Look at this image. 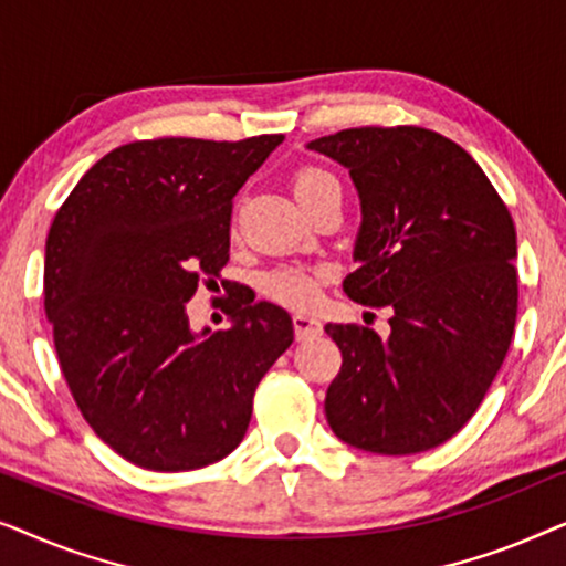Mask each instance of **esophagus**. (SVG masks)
<instances>
[{
	"label": "esophagus",
	"mask_w": 566,
	"mask_h": 566,
	"mask_svg": "<svg viewBox=\"0 0 566 566\" xmlns=\"http://www.w3.org/2000/svg\"><path fill=\"white\" fill-rule=\"evenodd\" d=\"M293 332H296V339H312L322 335V322L316 316L308 314H293Z\"/></svg>",
	"instance_id": "obj_1"
}]
</instances>
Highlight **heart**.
Wrapping results in <instances>:
<instances>
[{"mask_svg": "<svg viewBox=\"0 0 566 566\" xmlns=\"http://www.w3.org/2000/svg\"><path fill=\"white\" fill-rule=\"evenodd\" d=\"M293 192H296L298 203L308 208L316 200L329 196V192H339L337 177L327 172V169L306 165L293 175ZM327 277V270H308V268H275L262 277V293L268 298L277 301V304L306 308L312 306L316 296H319V285Z\"/></svg>", "mask_w": 566, "mask_h": 566, "instance_id": "b5f03b06", "label": "heart"}]
</instances>
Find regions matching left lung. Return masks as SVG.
<instances>
[{"label":"left lung","instance_id":"8db88e82","mask_svg":"<svg viewBox=\"0 0 566 566\" xmlns=\"http://www.w3.org/2000/svg\"><path fill=\"white\" fill-rule=\"evenodd\" d=\"M350 169L363 223L343 289L391 308V335L327 324L343 353L324 412L345 443L430 451L482 405L517 316L515 223L484 169L420 126H363L308 144Z\"/></svg>","mask_w":566,"mask_h":566}]
</instances>
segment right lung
I'll return each instance as SVG.
<instances>
[{
    "instance_id": "1",
    "label": "right lung",
    "mask_w": 566,
    "mask_h": 566,
    "mask_svg": "<svg viewBox=\"0 0 566 566\" xmlns=\"http://www.w3.org/2000/svg\"><path fill=\"white\" fill-rule=\"evenodd\" d=\"M281 142L118 146L53 216L43 304L61 374L97 438L136 467L192 471L229 455L254 389L293 343L291 316L254 293L231 301L229 329L196 335L185 308L216 285L234 196Z\"/></svg>"
}]
</instances>
